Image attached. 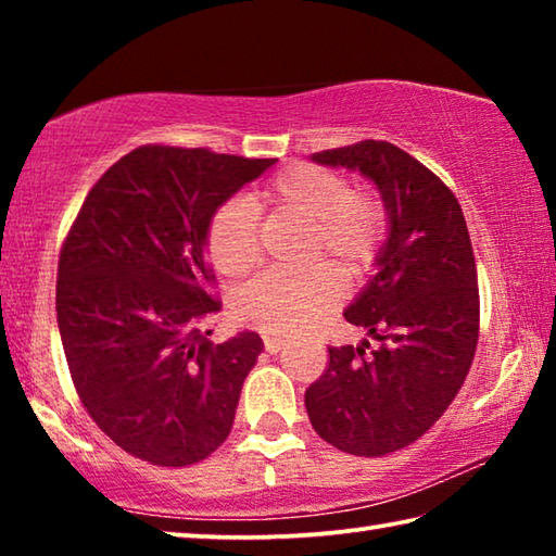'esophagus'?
I'll list each match as a JSON object with an SVG mask.
<instances>
[{
    "mask_svg": "<svg viewBox=\"0 0 556 556\" xmlns=\"http://www.w3.org/2000/svg\"><path fill=\"white\" fill-rule=\"evenodd\" d=\"M285 345H287V341H281V338H271V336H265V351H267V353L277 355L279 351H285Z\"/></svg>",
    "mask_w": 556,
    "mask_h": 556,
    "instance_id": "esophagus-1",
    "label": "esophagus"
}]
</instances>
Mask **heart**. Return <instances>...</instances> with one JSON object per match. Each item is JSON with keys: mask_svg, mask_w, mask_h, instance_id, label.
<instances>
[{"mask_svg": "<svg viewBox=\"0 0 556 556\" xmlns=\"http://www.w3.org/2000/svg\"><path fill=\"white\" fill-rule=\"evenodd\" d=\"M228 199L205 225V250L223 277L240 279L257 267L262 244L257 211L306 225L294 275L267 271L235 299V318L269 336H294L336 306L343 285H357L378 265L388 240V205L368 188H353L333 168L291 164L250 193Z\"/></svg>", "mask_w": 556, "mask_h": 556, "instance_id": "1", "label": "heart"}]
</instances>
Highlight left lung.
<instances>
[{"label":"left lung","mask_w":556,"mask_h":556,"mask_svg":"<svg viewBox=\"0 0 556 556\" xmlns=\"http://www.w3.org/2000/svg\"><path fill=\"white\" fill-rule=\"evenodd\" d=\"M318 164L357 168L388 205L378 275L343 314L378 345L328 348L304 394L316 434L353 456L409 446L446 412L473 363L481 299L464 211L451 188L390 142L316 152Z\"/></svg>","instance_id":"1"}]
</instances>
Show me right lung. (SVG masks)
I'll return each mask as SVG.
<instances>
[{
  "label": "right lung",
  "mask_w": 556,
  "mask_h": 556,
  "mask_svg": "<svg viewBox=\"0 0 556 556\" xmlns=\"http://www.w3.org/2000/svg\"><path fill=\"white\" fill-rule=\"evenodd\" d=\"M277 159L144 144L90 188L65 235L55 312L92 421L135 458L181 468L228 439L257 333L215 345L205 225Z\"/></svg>",
  "instance_id": "1"
}]
</instances>
